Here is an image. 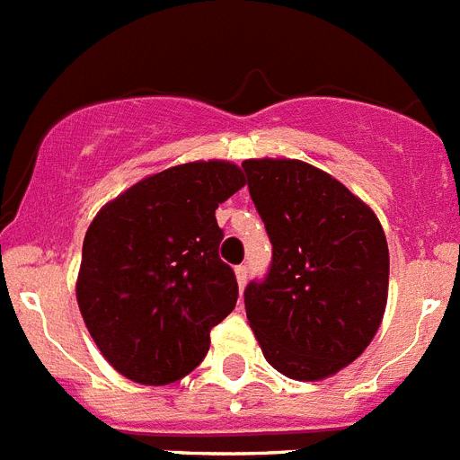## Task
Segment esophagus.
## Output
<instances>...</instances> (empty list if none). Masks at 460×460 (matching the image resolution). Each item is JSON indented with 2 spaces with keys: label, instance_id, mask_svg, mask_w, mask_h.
Here are the masks:
<instances>
[{
  "label": "esophagus",
  "instance_id": "34e87169",
  "mask_svg": "<svg viewBox=\"0 0 460 460\" xmlns=\"http://www.w3.org/2000/svg\"><path fill=\"white\" fill-rule=\"evenodd\" d=\"M234 274H237L239 288L246 286V280H249V267H246V265H239L237 270H234Z\"/></svg>",
  "mask_w": 460,
  "mask_h": 460
}]
</instances>
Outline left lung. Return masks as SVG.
Segmentation results:
<instances>
[{
  "label": "left lung",
  "mask_w": 460,
  "mask_h": 460,
  "mask_svg": "<svg viewBox=\"0 0 460 460\" xmlns=\"http://www.w3.org/2000/svg\"><path fill=\"white\" fill-rule=\"evenodd\" d=\"M271 242V265L243 290L265 359L292 380H323L357 359L387 306L380 221L332 174L302 161L242 164Z\"/></svg>",
  "instance_id": "left-lung-1"
}]
</instances>
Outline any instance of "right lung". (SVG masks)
<instances>
[{"mask_svg":"<svg viewBox=\"0 0 460 460\" xmlns=\"http://www.w3.org/2000/svg\"><path fill=\"white\" fill-rule=\"evenodd\" d=\"M246 184L227 161L174 165L96 214L83 243L78 306L93 343L128 380L168 385L209 350V332L237 304L218 255L217 209Z\"/></svg>","mask_w":460,"mask_h":460,"instance_id":"obj_1","label":"right lung"}]
</instances>
